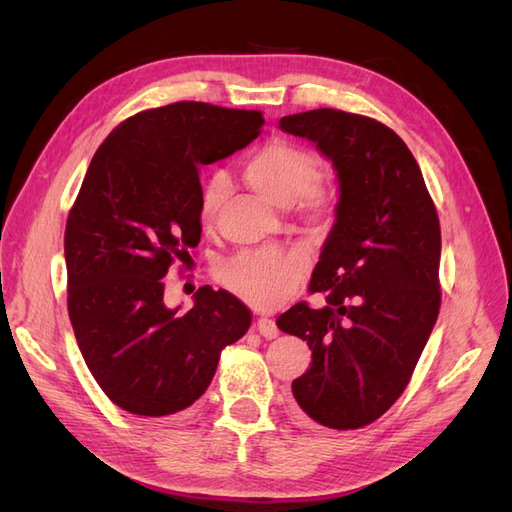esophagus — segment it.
I'll return each mask as SVG.
<instances>
[{"mask_svg": "<svg viewBox=\"0 0 512 512\" xmlns=\"http://www.w3.org/2000/svg\"><path fill=\"white\" fill-rule=\"evenodd\" d=\"M256 329H258V333H260L262 337H267V339H273V337H277V333H280V329H277L275 320H271V318H258Z\"/></svg>", "mask_w": 512, "mask_h": 512, "instance_id": "1", "label": "esophagus"}]
</instances>
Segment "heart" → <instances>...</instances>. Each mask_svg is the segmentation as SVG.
<instances>
[{"instance_id":"heart-1","label":"heart","mask_w":512,"mask_h":512,"mask_svg":"<svg viewBox=\"0 0 512 512\" xmlns=\"http://www.w3.org/2000/svg\"><path fill=\"white\" fill-rule=\"evenodd\" d=\"M243 177L250 188L275 207L299 205L312 215L327 213L333 205V194L322 188L320 162L312 151L290 143L286 138H273L254 149L243 162ZM226 194L222 175H211L198 198V222L209 226L218 213ZM305 260L299 254L282 250L245 252L230 260L222 269V284L243 301L256 307H275L288 299L305 275Z\"/></svg>"}]
</instances>
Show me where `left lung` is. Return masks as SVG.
Listing matches in <instances>:
<instances>
[{
  "mask_svg": "<svg viewBox=\"0 0 512 512\" xmlns=\"http://www.w3.org/2000/svg\"><path fill=\"white\" fill-rule=\"evenodd\" d=\"M316 143L339 183L335 224L309 292L277 318L312 350L292 395L331 429L374 423L404 393L440 312V222L421 168L384 123L335 108L280 119Z\"/></svg>",
  "mask_w": 512,
  "mask_h": 512,
  "instance_id": "8db88e82",
  "label": "left lung"
}]
</instances>
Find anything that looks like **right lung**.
<instances>
[{"label":"right lung","mask_w":512,"mask_h":512,"mask_svg":"<svg viewBox=\"0 0 512 512\" xmlns=\"http://www.w3.org/2000/svg\"><path fill=\"white\" fill-rule=\"evenodd\" d=\"M262 123L260 111L205 102L151 108L121 121L87 168L64 237L68 314L91 376L121 410L190 408L250 329L230 292L203 286L179 312L160 280L200 241V166L250 145Z\"/></svg>","instance_id":"add662e5"}]
</instances>
